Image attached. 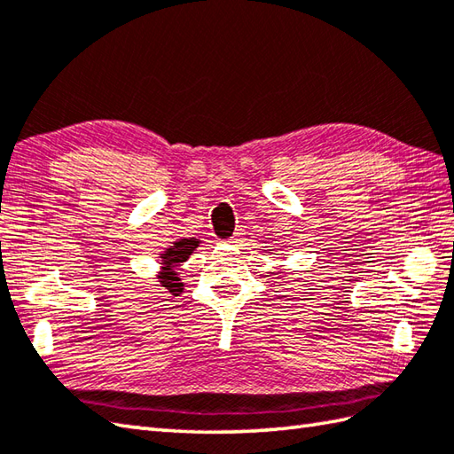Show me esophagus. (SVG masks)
Here are the masks:
<instances>
[{
	"label": "esophagus",
	"instance_id": "1",
	"mask_svg": "<svg viewBox=\"0 0 454 454\" xmlns=\"http://www.w3.org/2000/svg\"><path fill=\"white\" fill-rule=\"evenodd\" d=\"M232 244H242L244 242V232L242 230H236V234L232 236V239H230Z\"/></svg>",
	"mask_w": 454,
	"mask_h": 454
}]
</instances>
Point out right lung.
I'll list each match as a JSON object with an SVG mask.
<instances>
[{
    "label": "right lung",
    "mask_w": 454,
    "mask_h": 454,
    "mask_svg": "<svg viewBox=\"0 0 454 454\" xmlns=\"http://www.w3.org/2000/svg\"><path fill=\"white\" fill-rule=\"evenodd\" d=\"M199 246L197 238H183L177 239L176 244L166 249V254H161V265H163V273H160V283L168 288L171 294H179L183 291V283L177 277V273L173 271V267H177L179 263L187 262L189 255L192 254V249Z\"/></svg>",
    "instance_id": "add662e5"
}]
</instances>
